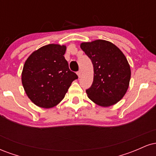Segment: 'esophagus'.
Masks as SVG:
<instances>
[{
    "instance_id": "34e87169",
    "label": "esophagus",
    "mask_w": 156,
    "mask_h": 156,
    "mask_svg": "<svg viewBox=\"0 0 156 156\" xmlns=\"http://www.w3.org/2000/svg\"><path fill=\"white\" fill-rule=\"evenodd\" d=\"M77 75H78V78H80V76H81V72H80V70L78 71V72H77Z\"/></svg>"
}]
</instances>
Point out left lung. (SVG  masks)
<instances>
[{
  "instance_id": "left-lung-1",
  "label": "left lung",
  "mask_w": 156,
  "mask_h": 156,
  "mask_svg": "<svg viewBox=\"0 0 156 156\" xmlns=\"http://www.w3.org/2000/svg\"><path fill=\"white\" fill-rule=\"evenodd\" d=\"M80 48L94 67L92 84L86 90L88 98L101 106L116 104L129 86L131 73L126 57L115 44L103 39L82 42Z\"/></svg>"
}]
</instances>
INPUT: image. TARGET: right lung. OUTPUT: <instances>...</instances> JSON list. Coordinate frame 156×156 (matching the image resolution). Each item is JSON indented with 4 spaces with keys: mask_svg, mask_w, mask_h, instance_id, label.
<instances>
[{
    "mask_svg": "<svg viewBox=\"0 0 156 156\" xmlns=\"http://www.w3.org/2000/svg\"><path fill=\"white\" fill-rule=\"evenodd\" d=\"M65 45L50 44L31 53L23 66L22 83L27 96L41 108H49L63 100L78 76L69 69Z\"/></svg>",
    "mask_w": 156,
    "mask_h": 156,
    "instance_id": "1",
    "label": "right lung"
}]
</instances>
